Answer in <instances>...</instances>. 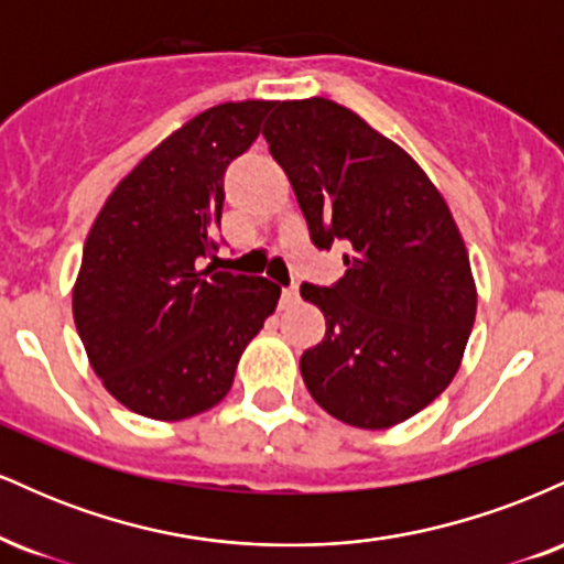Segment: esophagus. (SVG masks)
Returning a JSON list of instances; mask_svg holds the SVG:
<instances>
[{"label":"esophagus","instance_id":"1","mask_svg":"<svg viewBox=\"0 0 564 564\" xmlns=\"http://www.w3.org/2000/svg\"><path fill=\"white\" fill-rule=\"evenodd\" d=\"M296 302H300V291H296V289H283L281 307L286 310V307H291V304H296Z\"/></svg>","mask_w":564,"mask_h":564}]
</instances>
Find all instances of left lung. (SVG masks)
<instances>
[{
    "label": "left lung",
    "mask_w": 564,
    "mask_h": 564,
    "mask_svg": "<svg viewBox=\"0 0 564 564\" xmlns=\"http://www.w3.org/2000/svg\"><path fill=\"white\" fill-rule=\"evenodd\" d=\"M318 249L345 275L304 283L326 318L300 368L323 411L358 430L416 416L456 377L477 315L467 246L443 193L398 142L328 97L278 100L262 129Z\"/></svg>",
    "instance_id": "1"
}]
</instances>
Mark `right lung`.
I'll return each instance as SVG.
<instances>
[{
    "mask_svg": "<svg viewBox=\"0 0 564 564\" xmlns=\"http://www.w3.org/2000/svg\"><path fill=\"white\" fill-rule=\"evenodd\" d=\"M273 100L206 108L113 187L84 241L74 323L102 387L129 411L180 422L230 392L246 345L275 313L268 278L200 270L215 251L223 174Z\"/></svg>",
    "mask_w": 564,
    "mask_h": 564,
    "instance_id": "add662e5",
    "label": "right lung"
}]
</instances>
